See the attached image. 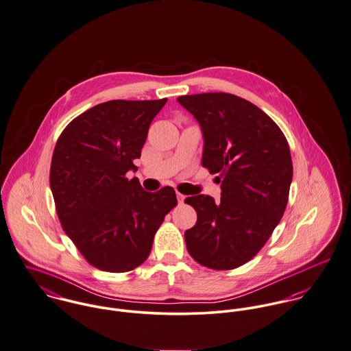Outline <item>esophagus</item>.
<instances>
[{
  "label": "esophagus",
  "instance_id": "34e87169",
  "mask_svg": "<svg viewBox=\"0 0 351 351\" xmlns=\"http://www.w3.org/2000/svg\"><path fill=\"white\" fill-rule=\"evenodd\" d=\"M176 197H178V202H179V203H183V202H184V195L178 193V194H176Z\"/></svg>",
  "mask_w": 351,
  "mask_h": 351
}]
</instances>
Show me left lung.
I'll return each mask as SVG.
<instances>
[{"mask_svg":"<svg viewBox=\"0 0 351 351\" xmlns=\"http://www.w3.org/2000/svg\"><path fill=\"white\" fill-rule=\"evenodd\" d=\"M178 102L197 121L202 165L221 183V200L186 199L196 211L186 230L187 250L210 269H234L250 261L269 239L287 207L292 160L280 128L261 109L226 93L182 95Z\"/></svg>","mask_w":351,"mask_h":351,"instance_id":"8db88e82","label":"left lung"}]
</instances>
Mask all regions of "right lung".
<instances>
[{"mask_svg": "<svg viewBox=\"0 0 351 351\" xmlns=\"http://www.w3.org/2000/svg\"><path fill=\"white\" fill-rule=\"evenodd\" d=\"M167 98L109 101L71 121L51 161L58 217L84 258L106 272L132 271L149 256L164 217L176 206L172 187L145 191L136 169L148 129Z\"/></svg>", "mask_w": 351, "mask_h": 351, "instance_id": "1", "label": "right lung"}]
</instances>
